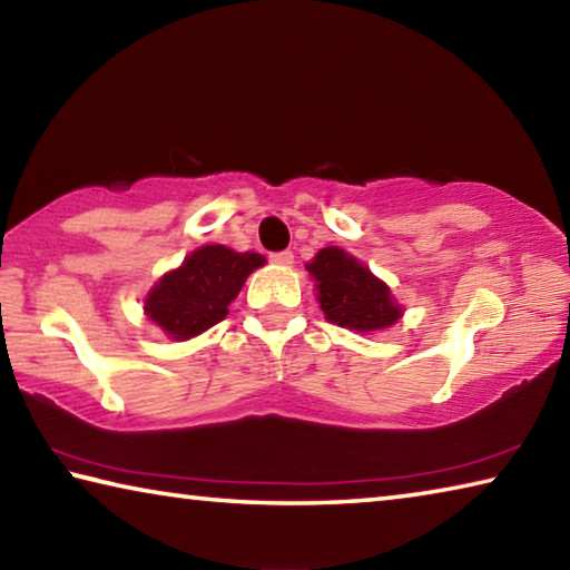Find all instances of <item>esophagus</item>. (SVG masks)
<instances>
[{
    "instance_id": "obj_1",
    "label": "esophagus",
    "mask_w": 570,
    "mask_h": 570,
    "mask_svg": "<svg viewBox=\"0 0 570 570\" xmlns=\"http://www.w3.org/2000/svg\"><path fill=\"white\" fill-rule=\"evenodd\" d=\"M272 262L278 264V266H292L294 254H292V250H276V254H272Z\"/></svg>"
}]
</instances>
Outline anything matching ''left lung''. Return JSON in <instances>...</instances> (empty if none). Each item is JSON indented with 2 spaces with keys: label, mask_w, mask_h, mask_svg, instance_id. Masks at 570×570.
Segmentation results:
<instances>
[{
  "label": "left lung",
  "mask_w": 570,
  "mask_h": 570,
  "mask_svg": "<svg viewBox=\"0 0 570 570\" xmlns=\"http://www.w3.org/2000/svg\"><path fill=\"white\" fill-rule=\"evenodd\" d=\"M306 268L316 278L322 312L330 322L374 332L400 320L402 308L392 302L390 288L342 248H322Z\"/></svg>",
  "instance_id": "8db88e82"
}]
</instances>
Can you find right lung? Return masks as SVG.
I'll use <instances>...</instances> for the list:
<instances>
[{
	"instance_id": "add662e5",
	"label": "right lung",
	"mask_w": 570,
	"mask_h": 570,
	"mask_svg": "<svg viewBox=\"0 0 570 570\" xmlns=\"http://www.w3.org/2000/svg\"><path fill=\"white\" fill-rule=\"evenodd\" d=\"M264 264L262 254L204 246L166 274L146 298V312L173 340H190L228 314L246 276Z\"/></svg>"
}]
</instances>
